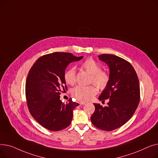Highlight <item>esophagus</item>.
<instances>
[{
    "label": "esophagus",
    "instance_id": "esophagus-1",
    "mask_svg": "<svg viewBox=\"0 0 158 158\" xmlns=\"http://www.w3.org/2000/svg\"><path fill=\"white\" fill-rule=\"evenodd\" d=\"M78 102H79V104H81V105H85V104H86V102H85L79 101Z\"/></svg>",
    "mask_w": 158,
    "mask_h": 158
}]
</instances>
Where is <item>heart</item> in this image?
Listing matches in <instances>:
<instances>
[{
  "label": "heart",
  "instance_id": "obj_1",
  "mask_svg": "<svg viewBox=\"0 0 158 158\" xmlns=\"http://www.w3.org/2000/svg\"><path fill=\"white\" fill-rule=\"evenodd\" d=\"M81 67L91 74L90 82H93L98 88L104 89L110 81V76L107 72L101 70V67L97 61L93 59H88L81 64ZM64 80L66 84L73 85L76 83V69L70 67L66 70L63 75ZM97 92V88L94 86H77L72 91V95L77 100L88 101L90 100Z\"/></svg>",
  "mask_w": 158,
  "mask_h": 158
}]
</instances>
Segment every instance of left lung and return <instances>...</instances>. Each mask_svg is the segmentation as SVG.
<instances>
[{
    "label": "left lung",
    "mask_w": 158,
    "mask_h": 158,
    "mask_svg": "<svg viewBox=\"0 0 158 158\" xmlns=\"http://www.w3.org/2000/svg\"><path fill=\"white\" fill-rule=\"evenodd\" d=\"M98 59L110 69L108 84L98 97L109 99L107 106L94 104L95 111L91 121L96 127L110 131L127 122L137 109L139 102V80L133 66L127 61L113 54H101Z\"/></svg>",
    "instance_id": "8db88e82"
}]
</instances>
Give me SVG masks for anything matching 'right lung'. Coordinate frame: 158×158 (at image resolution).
Returning <instances> with one entry per match:
<instances>
[{"mask_svg":"<svg viewBox=\"0 0 158 158\" xmlns=\"http://www.w3.org/2000/svg\"><path fill=\"white\" fill-rule=\"evenodd\" d=\"M69 52H54L40 57L30 69L26 83V96L29 110L41 126L57 131L70 126L73 111L79 106L70 98L66 104L60 94L67 90L63 75L67 66L78 61Z\"/></svg>","mask_w":158,"mask_h":158,"instance_id":"1","label":"right lung"}]
</instances>
